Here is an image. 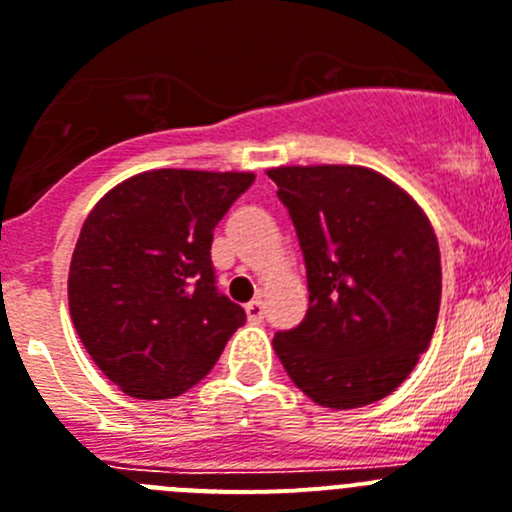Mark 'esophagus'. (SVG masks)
Here are the masks:
<instances>
[{"instance_id":"obj_1","label":"esophagus","mask_w":512,"mask_h":512,"mask_svg":"<svg viewBox=\"0 0 512 512\" xmlns=\"http://www.w3.org/2000/svg\"><path fill=\"white\" fill-rule=\"evenodd\" d=\"M244 311H247V319H250V322H262V317H265V304H262L260 299H255L244 306Z\"/></svg>"}]
</instances>
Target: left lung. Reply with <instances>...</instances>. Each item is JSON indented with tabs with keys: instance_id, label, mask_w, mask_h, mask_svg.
I'll list each match as a JSON object with an SVG mask.
<instances>
[{
	"instance_id": "8db88e82",
	"label": "left lung",
	"mask_w": 512,
	"mask_h": 512,
	"mask_svg": "<svg viewBox=\"0 0 512 512\" xmlns=\"http://www.w3.org/2000/svg\"><path fill=\"white\" fill-rule=\"evenodd\" d=\"M299 234L309 309L273 348L311 402L355 410L397 389L433 340L441 250L407 190L358 164L273 167Z\"/></svg>"
}]
</instances>
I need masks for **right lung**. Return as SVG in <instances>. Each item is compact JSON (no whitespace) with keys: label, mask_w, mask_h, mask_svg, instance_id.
<instances>
[{"label":"right lung","mask_w":512,"mask_h":512,"mask_svg":"<svg viewBox=\"0 0 512 512\" xmlns=\"http://www.w3.org/2000/svg\"><path fill=\"white\" fill-rule=\"evenodd\" d=\"M252 172L149 170L102 195L69 265L74 330L115 386L172 399L216 366L244 309L216 291L213 229Z\"/></svg>","instance_id":"obj_1"}]
</instances>
